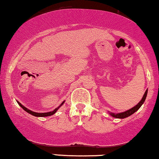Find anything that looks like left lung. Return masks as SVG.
<instances>
[{"mask_svg": "<svg viewBox=\"0 0 159 159\" xmlns=\"http://www.w3.org/2000/svg\"><path fill=\"white\" fill-rule=\"evenodd\" d=\"M147 93H148V89H146V91L145 92L143 96V98L141 99V100L140 101V102L138 103V104L135 105V107H133L131 108V109L128 110H126L125 112H120V113H112V112H110V116H112V117H114V118H127V117L131 116V115L134 113L135 112H136L139 109L140 107H141V105L143 104V102H145V100H146V96H147Z\"/></svg>", "mask_w": 159, "mask_h": 159, "instance_id": "8db88e82", "label": "left lung"}]
</instances>
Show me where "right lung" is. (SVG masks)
Masks as SVG:
<instances>
[{"label": "right lung", "mask_w": 159, "mask_h": 159, "mask_svg": "<svg viewBox=\"0 0 159 159\" xmlns=\"http://www.w3.org/2000/svg\"><path fill=\"white\" fill-rule=\"evenodd\" d=\"M64 102H65V101H63L62 102V103H61V104L59 105V106L58 107H57V108H55V109L53 110V111H52V112H33V111H31V110H29L28 108H26V107H24V105H23L22 104H20V103L19 102H18L17 101V102L18 103V105H20V107H21L23 109H24L25 111H26L27 112H28V113H29V114H31V115H32V116H36V117H47V116H52V115H54L55 112H56L57 111V110L59 109V107H60L61 105H62L64 103Z\"/></svg>", "instance_id": "1"}]
</instances>
